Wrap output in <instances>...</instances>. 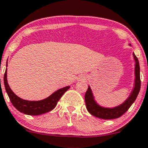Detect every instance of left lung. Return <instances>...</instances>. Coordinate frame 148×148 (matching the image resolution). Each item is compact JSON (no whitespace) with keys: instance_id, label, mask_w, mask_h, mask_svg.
Here are the masks:
<instances>
[{"instance_id":"obj_1","label":"left lung","mask_w":148,"mask_h":148,"mask_svg":"<svg viewBox=\"0 0 148 148\" xmlns=\"http://www.w3.org/2000/svg\"><path fill=\"white\" fill-rule=\"evenodd\" d=\"M133 55L135 62H136V65H135V84L134 88L129 97L118 107H114V108H105V107H100L96 103V102L94 101V99H93V93L91 91L90 88L88 86V88L85 95V101L87 110L92 115L103 120L115 119V118H120L124 113L128 111V109L130 108L131 106L132 105V103L136 100V97L139 94V90H140L141 87L140 69H139V63L138 58L134 55V53L133 54Z\"/></svg>"}]
</instances>
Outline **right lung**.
I'll list each match as a JSON object with an SVG mask.
<instances>
[{
  "label": "right lung",
  "instance_id": "1",
  "mask_svg": "<svg viewBox=\"0 0 148 148\" xmlns=\"http://www.w3.org/2000/svg\"><path fill=\"white\" fill-rule=\"evenodd\" d=\"M7 66V64H6ZM7 69H5L4 74L3 82L5 85V90L9 96L11 102L14 107L20 112H23L25 114L29 115H39L41 114L48 112L53 110L56 105L58 101L60 100L61 96L65 93L66 91L69 89V86H66L61 89L58 90L55 93H52L51 96L41 101H27L20 99L18 97L13 91L11 90L7 82Z\"/></svg>",
  "mask_w": 148,
  "mask_h": 148
}]
</instances>
